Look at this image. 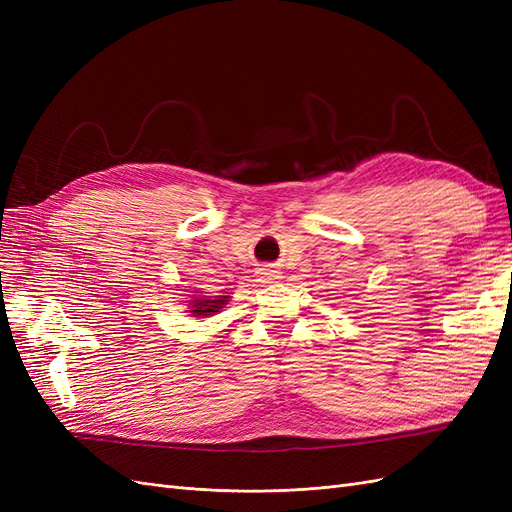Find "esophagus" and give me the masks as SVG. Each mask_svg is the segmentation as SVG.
<instances>
[{
	"instance_id": "esophagus-1",
	"label": "esophagus",
	"mask_w": 512,
	"mask_h": 512,
	"mask_svg": "<svg viewBox=\"0 0 512 512\" xmlns=\"http://www.w3.org/2000/svg\"><path fill=\"white\" fill-rule=\"evenodd\" d=\"M258 277H260L262 282H275V280H280L282 273H280V271H275V269H271V267H262V269L258 271Z\"/></svg>"
}]
</instances>
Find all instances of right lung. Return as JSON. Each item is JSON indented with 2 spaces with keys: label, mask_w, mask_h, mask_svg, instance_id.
Returning a JSON list of instances; mask_svg holds the SVG:
<instances>
[{
  "label": "right lung",
  "mask_w": 512,
  "mask_h": 512,
  "mask_svg": "<svg viewBox=\"0 0 512 512\" xmlns=\"http://www.w3.org/2000/svg\"><path fill=\"white\" fill-rule=\"evenodd\" d=\"M230 301V297H207L200 290H196V294H192L188 303V309L185 312H190V316L194 318H211L215 314L222 312V307H226Z\"/></svg>",
  "instance_id": "right-lung-1"
}]
</instances>
